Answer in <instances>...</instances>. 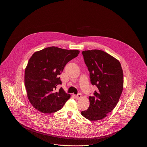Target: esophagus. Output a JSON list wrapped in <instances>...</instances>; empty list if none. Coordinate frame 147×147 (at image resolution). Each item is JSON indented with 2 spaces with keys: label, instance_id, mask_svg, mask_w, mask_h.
I'll list each match as a JSON object with an SVG mask.
<instances>
[{
  "label": "esophagus",
  "instance_id": "obj_1",
  "mask_svg": "<svg viewBox=\"0 0 147 147\" xmlns=\"http://www.w3.org/2000/svg\"><path fill=\"white\" fill-rule=\"evenodd\" d=\"M74 96H75L76 99H80V98L82 97V96H81V94H77V95H75Z\"/></svg>",
  "mask_w": 147,
  "mask_h": 147
}]
</instances>
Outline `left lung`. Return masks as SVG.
Listing matches in <instances>:
<instances>
[{
    "label": "left lung",
    "instance_id": "left-lung-1",
    "mask_svg": "<svg viewBox=\"0 0 147 147\" xmlns=\"http://www.w3.org/2000/svg\"><path fill=\"white\" fill-rule=\"evenodd\" d=\"M90 75L91 84L97 90L89 97L90 107L81 114L96 121L107 117L117 104L123 88V73L119 61L103 51L82 52Z\"/></svg>",
    "mask_w": 147,
    "mask_h": 147
}]
</instances>
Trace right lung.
Here are the masks:
<instances>
[{
	"label": "right lung",
	"mask_w": 147,
	"mask_h": 147,
	"mask_svg": "<svg viewBox=\"0 0 147 147\" xmlns=\"http://www.w3.org/2000/svg\"><path fill=\"white\" fill-rule=\"evenodd\" d=\"M80 51L55 47L35 52L29 59L25 69L24 83L27 97L37 111L53 113L61 109L70 95L62 88L59 77L67 63L77 57Z\"/></svg>",
	"instance_id": "1"
}]
</instances>
